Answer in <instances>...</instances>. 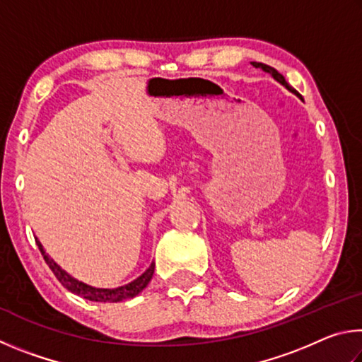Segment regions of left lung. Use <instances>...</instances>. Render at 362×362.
<instances>
[{"mask_svg":"<svg viewBox=\"0 0 362 362\" xmlns=\"http://www.w3.org/2000/svg\"><path fill=\"white\" fill-rule=\"evenodd\" d=\"M252 65L255 66V69H262L263 71H267V73H269V75H272V76H273L274 79H276V81H278V83H281V84H283L286 89H289V90H291V93H293V94H296V95H298V93H297V90H296V89H293V88H292V86H289V84H287V81H286V79H284V76H283V75H281V73H279L278 70H274V69H273V66H269V65H265V64H260V62H252ZM298 97H300V95H298Z\"/></svg>","mask_w":362,"mask_h":362,"instance_id":"8db88e82","label":"left lung"}]
</instances>
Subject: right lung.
<instances>
[{
    "instance_id": "right-lung-1",
    "label": "right lung",
    "mask_w": 362,
    "mask_h": 362,
    "mask_svg": "<svg viewBox=\"0 0 362 362\" xmlns=\"http://www.w3.org/2000/svg\"><path fill=\"white\" fill-rule=\"evenodd\" d=\"M35 241H36V246L40 247L41 255L45 257V262L47 263L49 268L52 269V273L56 274V278L60 281V284L66 287L70 292L76 293V296L88 298V300H93V302L115 303V302H122V300H126V298H134L136 296H139V293L142 292L146 286H148L150 279L153 278V273H155V262H153L148 267V269H146L144 274H140L137 279H134L132 283L121 286V287H115V289H99V287L84 284V283H81V281H78L73 276H70L65 269L60 268L57 263L45 252V247L41 246L38 238H35Z\"/></svg>"
}]
</instances>
